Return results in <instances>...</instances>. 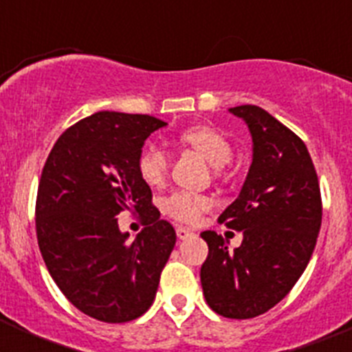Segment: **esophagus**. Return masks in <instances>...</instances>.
I'll return each mask as SVG.
<instances>
[{"label": "esophagus", "instance_id": "obj_1", "mask_svg": "<svg viewBox=\"0 0 352 352\" xmlns=\"http://www.w3.org/2000/svg\"><path fill=\"white\" fill-rule=\"evenodd\" d=\"M176 236H178L179 239H188L190 236H194V231L188 229V227H178V229H176Z\"/></svg>", "mask_w": 352, "mask_h": 352}]
</instances>
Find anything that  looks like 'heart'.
Returning a JSON list of instances; mask_svg holds the SVG:
<instances>
[{
	"label": "heart",
	"instance_id": "obj_1",
	"mask_svg": "<svg viewBox=\"0 0 352 352\" xmlns=\"http://www.w3.org/2000/svg\"><path fill=\"white\" fill-rule=\"evenodd\" d=\"M178 141L203 155L214 169L223 167L232 158L231 142L213 126H192L183 130L178 135ZM167 167H169V157L166 149L158 144H148L138 158L139 174L151 186L160 185L166 179ZM208 206L210 201L204 195L194 192H174L164 201V211L179 222H195Z\"/></svg>",
	"mask_w": 352,
	"mask_h": 352
}]
</instances>
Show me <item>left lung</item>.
<instances>
[{
  "mask_svg": "<svg viewBox=\"0 0 352 352\" xmlns=\"http://www.w3.org/2000/svg\"><path fill=\"white\" fill-rule=\"evenodd\" d=\"M252 138V164L234 203L220 222L243 232L229 250L214 231L201 232L208 257L201 284L210 309L250 319L273 309L309 264L321 229L319 182L305 142L257 105L231 107Z\"/></svg>",
  "mask_w": 352,
  "mask_h": 352,
  "instance_id": "obj_1",
  "label": "left lung"
}]
</instances>
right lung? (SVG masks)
Instances as JSON below:
<instances>
[{
  "label": "right lung",
  "mask_w": 352,
  "mask_h": 352,
  "mask_svg": "<svg viewBox=\"0 0 352 352\" xmlns=\"http://www.w3.org/2000/svg\"><path fill=\"white\" fill-rule=\"evenodd\" d=\"M166 125L148 114L100 111L65 130L43 166L36 195L40 252L68 301L98 321L141 317L176 243L138 170L146 139ZM123 209L145 217L133 242L117 226Z\"/></svg>",
  "instance_id": "add662e5"
}]
</instances>
